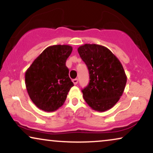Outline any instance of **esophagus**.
Listing matches in <instances>:
<instances>
[{
  "label": "esophagus",
  "mask_w": 153,
  "mask_h": 153,
  "mask_svg": "<svg viewBox=\"0 0 153 153\" xmlns=\"http://www.w3.org/2000/svg\"><path fill=\"white\" fill-rule=\"evenodd\" d=\"M72 82L74 83V85H76L77 83H78V79H73L72 80Z\"/></svg>",
  "instance_id": "1"
}]
</instances>
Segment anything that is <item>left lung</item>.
<instances>
[{
    "mask_svg": "<svg viewBox=\"0 0 153 153\" xmlns=\"http://www.w3.org/2000/svg\"><path fill=\"white\" fill-rule=\"evenodd\" d=\"M77 49L88 67L91 79L88 86L82 90L83 99L97 111L110 109L123 95L127 83L122 64L102 45L85 44Z\"/></svg>",
    "mask_w": 153,
    "mask_h": 153,
    "instance_id": "obj_1",
    "label": "left lung"
}]
</instances>
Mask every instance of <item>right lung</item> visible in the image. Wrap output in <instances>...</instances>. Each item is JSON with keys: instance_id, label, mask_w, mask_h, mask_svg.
<instances>
[{"instance_id": "right-lung-1", "label": "right lung", "mask_w": 153, "mask_h": 153, "mask_svg": "<svg viewBox=\"0 0 153 153\" xmlns=\"http://www.w3.org/2000/svg\"><path fill=\"white\" fill-rule=\"evenodd\" d=\"M70 45L48 47L25 73V83L30 100L39 109L54 111L63 105L74 84L69 76L66 60L72 53Z\"/></svg>"}]
</instances>
